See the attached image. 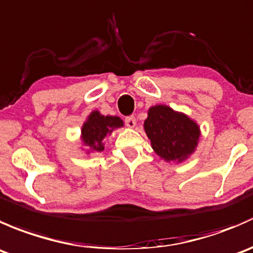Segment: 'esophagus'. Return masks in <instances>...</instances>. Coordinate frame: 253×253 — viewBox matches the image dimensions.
Here are the masks:
<instances>
[{"mask_svg": "<svg viewBox=\"0 0 253 253\" xmlns=\"http://www.w3.org/2000/svg\"><path fill=\"white\" fill-rule=\"evenodd\" d=\"M125 122H126L127 127H129V128H134L136 127V117L134 116H128L125 119Z\"/></svg>", "mask_w": 253, "mask_h": 253, "instance_id": "obj_1", "label": "esophagus"}]
</instances>
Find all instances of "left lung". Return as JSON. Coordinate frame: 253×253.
Segmentation results:
<instances>
[{
  "instance_id": "8db88e82",
  "label": "left lung",
  "mask_w": 253,
  "mask_h": 253,
  "mask_svg": "<svg viewBox=\"0 0 253 253\" xmlns=\"http://www.w3.org/2000/svg\"><path fill=\"white\" fill-rule=\"evenodd\" d=\"M143 126L153 150L165 162L187 160L201 137L200 126L195 120L168 105L149 108Z\"/></svg>"
}]
</instances>
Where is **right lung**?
<instances>
[{
	"mask_svg": "<svg viewBox=\"0 0 253 253\" xmlns=\"http://www.w3.org/2000/svg\"><path fill=\"white\" fill-rule=\"evenodd\" d=\"M120 127H124V121L119 116H104L100 111H91L81 129V141L86 147V154L103 152L105 137Z\"/></svg>",
	"mask_w": 253,
	"mask_h": 253,
	"instance_id": "right-lung-1",
	"label": "right lung"
}]
</instances>
